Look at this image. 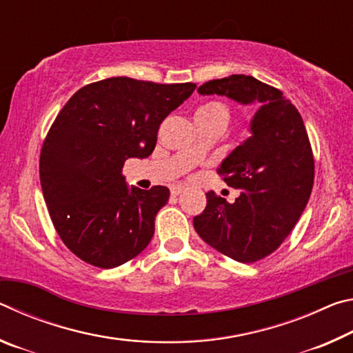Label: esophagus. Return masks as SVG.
<instances>
[{
  "instance_id": "34e87169",
  "label": "esophagus",
  "mask_w": 353,
  "mask_h": 353,
  "mask_svg": "<svg viewBox=\"0 0 353 353\" xmlns=\"http://www.w3.org/2000/svg\"><path fill=\"white\" fill-rule=\"evenodd\" d=\"M185 190H187V187H185V185L176 183V185H172V187H171V194L172 196H179V194H182Z\"/></svg>"
}]
</instances>
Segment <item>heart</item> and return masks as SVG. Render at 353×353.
<instances>
[{
  "mask_svg": "<svg viewBox=\"0 0 353 353\" xmlns=\"http://www.w3.org/2000/svg\"><path fill=\"white\" fill-rule=\"evenodd\" d=\"M194 119H199V121L204 123H213V121H223L227 124L229 121V109L223 103H216V101H212V103H207L201 105L194 113ZM201 151L199 146L191 148V152L198 154Z\"/></svg>",
  "mask_w": 353,
  "mask_h": 353,
  "instance_id": "heart-1",
  "label": "heart"
}]
</instances>
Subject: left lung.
<instances>
[{
  "mask_svg": "<svg viewBox=\"0 0 353 353\" xmlns=\"http://www.w3.org/2000/svg\"><path fill=\"white\" fill-rule=\"evenodd\" d=\"M198 92L260 105L250 121L252 135L218 168L240 196L229 204L208 191L205 210L193 219L198 235L218 252L240 263L259 261L291 234L312 194L314 159L303 119L279 88L252 76L208 81Z\"/></svg>",
  "mask_w": 353,
  "mask_h": 353,
  "instance_id": "obj_1",
  "label": "left lung"
}]
</instances>
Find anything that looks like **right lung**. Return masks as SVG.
Returning a JSON list of instances; mask_svg holds the SVG:
<instances>
[{
	"instance_id": "obj_1",
	"label": "right lung",
	"mask_w": 353,
	"mask_h": 353,
	"mask_svg": "<svg viewBox=\"0 0 353 353\" xmlns=\"http://www.w3.org/2000/svg\"><path fill=\"white\" fill-rule=\"evenodd\" d=\"M196 83L109 77L77 90L59 112L40 152V183L61 240L103 270L132 260L154 235L170 190L129 188L128 159L151 155L160 124Z\"/></svg>"
}]
</instances>
